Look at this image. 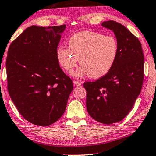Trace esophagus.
Wrapping results in <instances>:
<instances>
[{"mask_svg":"<svg viewBox=\"0 0 156 156\" xmlns=\"http://www.w3.org/2000/svg\"><path fill=\"white\" fill-rule=\"evenodd\" d=\"M73 83H74V85L76 86V87H80V86H81V83H80L79 81H78V80H74V81H73Z\"/></svg>","mask_w":156,"mask_h":156,"instance_id":"34e87169","label":"esophagus"}]
</instances>
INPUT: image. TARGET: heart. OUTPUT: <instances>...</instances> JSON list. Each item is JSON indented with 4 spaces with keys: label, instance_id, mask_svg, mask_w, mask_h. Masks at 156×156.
<instances>
[{
    "label": "heart",
    "instance_id": "1",
    "mask_svg": "<svg viewBox=\"0 0 156 156\" xmlns=\"http://www.w3.org/2000/svg\"><path fill=\"white\" fill-rule=\"evenodd\" d=\"M69 47L61 45L56 49L60 65L72 72L78 62L81 66L73 73L80 78L89 75L100 78L113 67L119 53V43L113 36H105L94 31H83L73 34L68 41Z\"/></svg>",
    "mask_w": 156,
    "mask_h": 156
}]
</instances>
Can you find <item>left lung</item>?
I'll return each mask as SVG.
<instances>
[{
    "label": "left lung",
    "mask_w": 156,
    "mask_h": 156,
    "mask_svg": "<svg viewBox=\"0 0 156 156\" xmlns=\"http://www.w3.org/2000/svg\"><path fill=\"white\" fill-rule=\"evenodd\" d=\"M102 26L114 33L119 43L117 60L111 70L93 82H85L87 109L94 120L111 125L122 120L133 108L144 80L141 44L129 30L113 20Z\"/></svg>",
    "instance_id": "left-lung-1"
}]
</instances>
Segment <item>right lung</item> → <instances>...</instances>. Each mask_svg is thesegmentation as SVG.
Returning a JSON list of instances; mask_svg holds the SVG:
<instances>
[{
  "instance_id": "obj_1",
  "label": "right lung",
  "mask_w": 156,
  "mask_h": 156,
  "mask_svg": "<svg viewBox=\"0 0 156 156\" xmlns=\"http://www.w3.org/2000/svg\"><path fill=\"white\" fill-rule=\"evenodd\" d=\"M65 28L66 25L30 26L9 48V94L20 114L34 125L48 126L58 120L73 89L56 57Z\"/></svg>"
}]
</instances>
